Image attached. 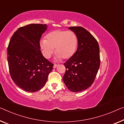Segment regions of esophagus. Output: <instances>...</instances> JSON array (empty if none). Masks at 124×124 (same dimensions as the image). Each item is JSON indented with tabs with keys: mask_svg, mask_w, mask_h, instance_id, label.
Instances as JSON below:
<instances>
[{
	"mask_svg": "<svg viewBox=\"0 0 124 124\" xmlns=\"http://www.w3.org/2000/svg\"><path fill=\"white\" fill-rule=\"evenodd\" d=\"M57 66H58V64H54V66H53V68H56L57 67Z\"/></svg>",
	"mask_w": 124,
	"mask_h": 124,
	"instance_id": "34e87169",
	"label": "esophagus"
}]
</instances>
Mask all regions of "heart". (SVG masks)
Returning a JSON list of instances; mask_svg holds the SVG:
<instances>
[{"label":"heart","mask_w":124,"mask_h":124,"mask_svg":"<svg viewBox=\"0 0 124 124\" xmlns=\"http://www.w3.org/2000/svg\"><path fill=\"white\" fill-rule=\"evenodd\" d=\"M78 38L72 31L56 30L47 34L46 39H41L40 46L45 58H49L54 51L56 58L65 60L71 58L77 50Z\"/></svg>","instance_id":"heart-1"}]
</instances>
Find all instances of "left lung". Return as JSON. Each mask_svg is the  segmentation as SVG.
Masks as SVG:
<instances>
[{"mask_svg": "<svg viewBox=\"0 0 124 124\" xmlns=\"http://www.w3.org/2000/svg\"><path fill=\"white\" fill-rule=\"evenodd\" d=\"M69 29L78 38V47L74 55L65 62L66 71L62 80L69 90L79 92L94 83L100 67V49L96 39L81 26Z\"/></svg>", "mask_w": 124, "mask_h": 124, "instance_id": "1", "label": "left lung"}]
</instances>
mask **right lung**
I'll list each match as a JSON object with an SVG mask.
<instances>
[{"label":"right lung","mask_w":124,"mask_h":124,"mask_svg":"<svg viewBox=\"0 0 124 124\" xmlns=\"http://www.w3.org/2000/svg\"><path fill=\"white\" fill-rule=\"evenodd\" d=\"M46 24H31L20 27L8 47V62L11 78L23 90L33 93L44 86L54 65L43 56L40 40Z\"/></svg>","instance_id":"add662e5"}]
</instances>
